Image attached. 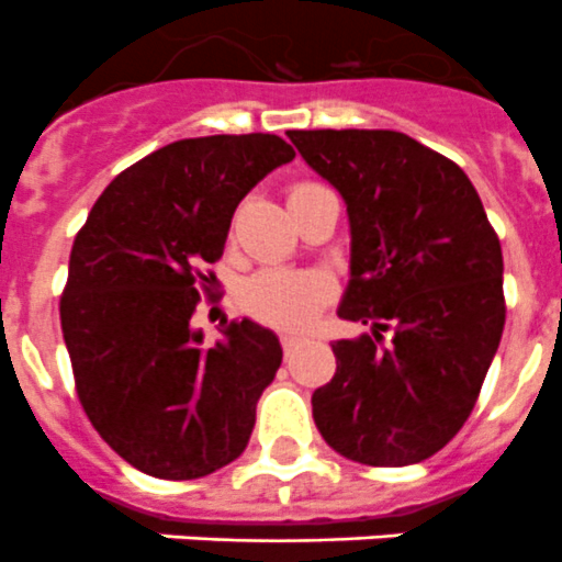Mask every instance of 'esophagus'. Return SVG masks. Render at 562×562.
<instances>
[{"label": "esophagus", "mask_w": 562, "mask_h": 562, "mask_svg": "<svg viewBox=\"0 0 562 562\" xmlns=\"http://www.w3.org/2000/svg\"><path fill=\"white\" fill-rule=\"evenodd\" d=\"M301 340H304V337L295 335V331H281V346H284V351H292Z\"/></svg>", "instance_id": "obj_1"}]
</instances>
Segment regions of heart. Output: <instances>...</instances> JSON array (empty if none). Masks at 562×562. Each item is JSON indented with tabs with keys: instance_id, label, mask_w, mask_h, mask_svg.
Returning <instances> with one entry per match:
<instances>
[{
	"instance_id": "heart-1",
	"label": "heart",
	"mask_w": 562,
	"mask_h": 562,
	"mask_svg": "<svg viewBox=\"0 0 562 562\" xmlns=\"http://www.w3.org/2000/svg\"><path fill=\"white\" fill-rule=\"evenodd\" d=\"M310 182L295 186L290 200L297 193L310 191ZM331 297V281L324 272L310 270H261L250 278L241 290V306L252 317L281 329H301L321 312Z\"/></svg>"
}]
</instances>
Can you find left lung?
<instances>
[{
  "instance_id": "obj_1",
  "label": "left lung",
  "mask_w": 562,
  "mask_h": 562,
  "mask_svg": "<svg viewBox=\"0 0 562 562\" xmlns=\"http://www.w3.org/2000/svg\"><path fill=\"white\" fill-rule=\"evenodd\" d=\"M346 202L349 286L337 315L371 326L331 342L312 394L329 448L369 467L439 453L473 411L504 335V256L473 182L391 128L290 132Z\"/></svg>"
}]
</instances>
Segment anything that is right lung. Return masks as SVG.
<instances>
[{
	"label": "right lung",
	"instance_id": "1",
	"mask_svg": "<svg viewBox=\"0 0 562 562\" xmlns=\"http://www.w3.org/2000/svg\"><path fill=\"white\" fill-rule=\"evenodd\" d=\"M292 157L261 132L168 143L117 173L78 231L61 295L78 400L140 473L191 481L245 453L281 342L250 317H222L205 346L191 317L238 202Z\"/></svg>",
	"mask_w": 562,
	"mask_h": 562
}]
</instances>
